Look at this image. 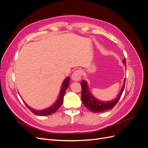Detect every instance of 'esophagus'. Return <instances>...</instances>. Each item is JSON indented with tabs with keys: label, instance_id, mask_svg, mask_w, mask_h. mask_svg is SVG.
<instances>
[{
	"label": "esophagus",
	"instance_id": "1",
	"mask_svg": "<svg viewBox=\"0 0 148 148\" xmlns=\"http://www.w3.org/2000/svg\"><path fill=\"white\" fill-rule=\"evenodd\" d=\"M82 75V71L81 70H77L75 71L71 75V79H72L73 81L75 82H78L81 79Z\"/></svg>",
	"mask_w": 148,
	"mask_h": 148
}]
</instances>
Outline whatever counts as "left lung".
<instances>
[{
    "mask_svg": "<svg viewBox=\"0 0 148 148\" xmlns=\"http://www.w3.org/2000/svg\"><path fill=\"white\" fill-rule=\"evenodd\" d=\"M123 63L125 65H126V60L125 58L123 60ZM125 79H124V82L122 88L121 89L120 92L119 94V95L117 97L115 98L114 99L110 101H101L97 99L96 97L92 96L91 92L89 91L88 89V86L87 82L83 80L81 82L82 86V100L84 106L86 108L90 110L92 112L94 113H98V112H102L108 110H111L113 107L116 105L120 98L122 96L123 89L125 88Z\"/></svg>",
    "mask_w": 148,
    "mask_h": 148,
    "instance_id": "obj_1",
    "label": "left lung"
}]
</instances>
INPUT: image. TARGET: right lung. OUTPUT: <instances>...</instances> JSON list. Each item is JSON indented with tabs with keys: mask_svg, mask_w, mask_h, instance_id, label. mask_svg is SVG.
<instances>
[{
	"mask_svg": "<svg viewBox=\"0 0 148 148\" xmlns=\"http://www.w3.org/2000/svg\"><path fill=\"white\" fill-rule=\"evenodd\" d=\"M69 84H70V77H69L66 78H65L63 83H62V84L61 90H60L59 97H58L57 101L52 106H51L50 107H48V108H47V109L41 110H35L33 108H31V107H29V106L26 104V102H24L26 106V107H27L35 115H39V116H46V115H51L53 113H55L56 112L58 109H59V107L61 106L62 103H63L64 96L65 95L66 89L69 86Z\"/></svg>",
	"mask_w": 148,
	"mask_h": 148,
	"instance_id": "obj_1",
	"label": "right lung"
}]
</instances>
